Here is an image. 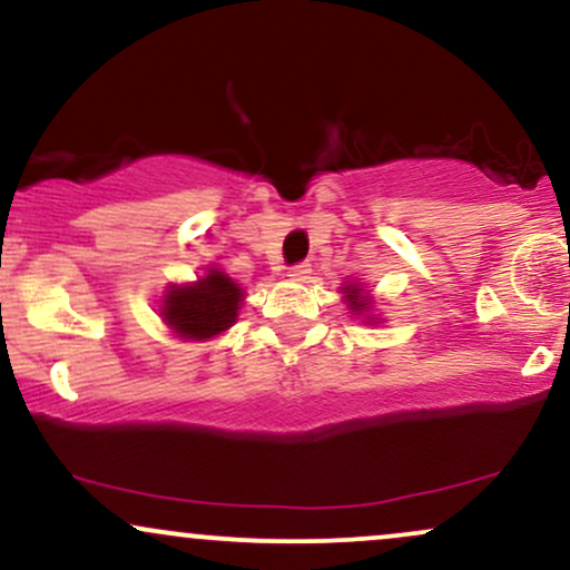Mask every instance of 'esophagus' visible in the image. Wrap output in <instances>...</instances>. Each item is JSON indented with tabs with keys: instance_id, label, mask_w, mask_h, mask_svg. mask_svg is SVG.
<instances>
[{
	"instance_id": "obj_1",
	"label": "esophagus",
	"mask_w": 570,
	"mask_h": 570,
	"mask_svg": "<svg viewBox=\"0 0 570 570\" xmlns=\"http://www.w3.org/2000/svg\"><path fill=\"white\" fill-rule=\"evenodd\" d=\"M289 276H292L294 281H305L307 276H311V265H307V263L292 265V267H289Z\"/></svg>"
}]
</instances>
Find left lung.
I'll return each instance as SVG.
<instances>
[{
	"label": "left lung",
	"mask_w": 570,
	"mask_h": 570,
	"mask_svg": "<svg viewBox=\"0 0 570 570\" xmlns=\"http://www.w3.org/2000/svg\"><path fill=\"white\" fill-rule=\"evenodd\" d=\"M345 297H348V305H351V313L353 316H362V313L370 311V297H362V289H358L356 284L345 286Z\"/></svg>",
	"instance_id": "obj_1"
}]
</instances>
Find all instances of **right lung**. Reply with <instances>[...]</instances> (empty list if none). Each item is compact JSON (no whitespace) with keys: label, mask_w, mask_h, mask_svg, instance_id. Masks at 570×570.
<instances>
[{"label":"right lung","mask_w":570,"mask_h":570,"mask_svg":"<svg viewBox=\"0 0 570 570\" xmlns=\"http://www.w3.org/2000/svg\"><path fill=\"white\" fill-rule=\"evenodd\" d=\"M240 297L238 284L225 273L212 271L193 286H171L163 299V318L181 337H214L235 322Z\"/></svg>","instance_id":"1"}]
</instances>
